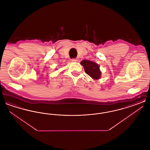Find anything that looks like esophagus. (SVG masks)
<instances>
[{
    "label": "esophagus",
    "mask_w": 150,
    "mask_h": 150,
    "mask_svg": "<svg viewBox=\"0 0 150 150\" xmlns=\"http://www.w3.org/2000/svg\"><path fill=\"white\" fill-rule=\"evenodd\" d=\"M71 61L72 62H77L78 59H76V58H72L71 59Z\"/></svg>",
    "instance_id": "34e87169"
}]
</instances>
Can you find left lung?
Returning a JSON list of instances; mask_svg holds the SVG:
<instances>
[{"mask_svg": "<svg viewBox=\"0 0 150 150\" xmlns=\"http://www.w3.org/2000/svg\"><path fill=\"white\" fill-rule=\"evenodd\" d=\"M80 64L83 66L86 74L89 75L94 80H98L100 78L102 72L100 70V66L97 63L85 59L82 61Z\"/></svg>", "mask_w": 150, "mask_h": 150, "instance_id": "obj_1", "label": "left lung"}]
</instances>
